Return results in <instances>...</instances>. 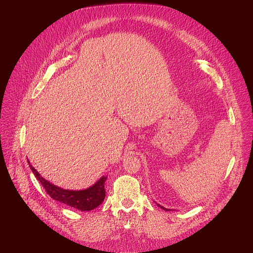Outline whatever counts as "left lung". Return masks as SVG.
Instances as JSON below:
<instances>
[{"mask_svg": "<svg viewBox=\"0 0 253 253\" xmlns=\"http://www.w3.org/2000/svg\"><path fill=\"white\" fill-rule=\"evenodd\" d=\"M159 207H161L163 210H165V211H167V210H169V209H167V208H165V207H163V206H161V205H159V204H157Z\"/></svg>", "mask_w": 253, "mask_h": 253, "instance_id": "8db88e82", "label": "left lung"}]
</instances>
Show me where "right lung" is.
Returning a JSON list of instances; mask_svg holds the SVG:
<instances>
[{
    "mask_svg": "<svg viewBox=\"0 0 253 253\" xmlns=\"http://www.w3.org/2000/svg\"><path fill=\"white\" fill-rule=\"evenodd\" d=\"M29 162V160H28ZM30 168L34 175L37 177V179L41 182L43 187L45 188L46 192L55 200L62 202L70 207L76 208L81 211H90L98 207L105 198V188L104 183L106 181L107 177H101L98 181L92 185L91 187L84 189V190H68L63 189L54 184L47 181L44 179L38 171L36 170L29 162Z\"/></svg>",
    "mask_w": 253,
    "mask_h": 253,
    "instance_id": "right-lung-1",
    "label": "right lung"
}]
</instances>
